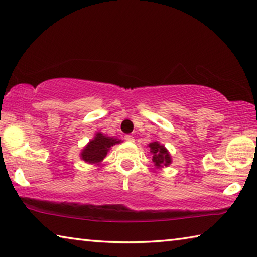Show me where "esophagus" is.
<instances>
[{"label":"esophagus","instance_id":"1","mask_svg":"<svg viewBox=\"0 0 257 257\" xmlns=\"http://www.w3.org/2000/svg\"><path fill=\"white\" fill-rule=\"evenodd\" d=\"M124 139H125V141H127V142H130V143H133V142L135 141V138H134V136H132V135H125Z\"/></svg>","mask_w":257,"mask_h":257}]
</instances>
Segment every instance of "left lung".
Listing matches in <instances>:
<instances>
[{"label":"left lung","mask_w":257,"mask_h":257,"mask_svg":"<svg viewBox=\"0 0 257 257\" xmlns=\"http://www.w3.org/2000/svg\"><path fill=\"white\" fill-rule=\"evenodd\" d=\"M149 152L153 155V162L157 169L167 167L172 164V156L170 152L167 151L164 145L160 142H152L148 144Z\"/></svg>","instance_id":"obj_1"}]
</instances>
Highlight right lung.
Here are the masks:
<instances>
[{"instance_id": "1", "label": "right lung", "mask_w": 257, "mask_h": 257, "mask_svg": "<svg viewBox=\"0 0 257 257\" xmlns=\"http://www.w3.org/2000/svg\"><path fill=\"white\" fill-rule=\"evenodd\" d=\"M122 143L121 139L115 137H109L100 132L95 134L94 138H92L86 144V146L82 149L80 154L81 160H83L87 164L99 165L106 156V154L111 149V147L116 144Z\"/></svg>"}]
</instances>
